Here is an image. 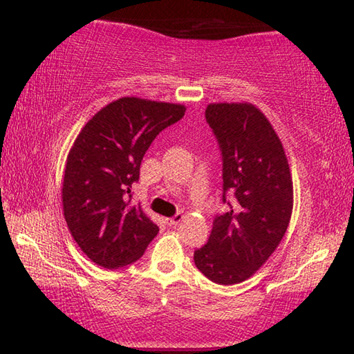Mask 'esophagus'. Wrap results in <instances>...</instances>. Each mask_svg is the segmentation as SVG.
Instances as JSON below:
<instances>
[{"instance_id":"34e87169","label":"esophagus","mask_w":354,"mask_h":354,"mask_svg":"<svg viewBox=\"0 0 354 354\" xmlns=\"http://www.w3.org/2000/svg\"><path fill=\"white\" fill-rule=\"evenodd\" d=\"M183 218H184V215H183V214H176L175 217L165 218V223L169 225V226H175V225H178V223H179V221H183Z\"/></svg>"}]
</instances>
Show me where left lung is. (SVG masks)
<instances>
[{"mask_svg":"<svg viewBox=\"0 0 354 354\" xmlns=\"http://www.w3.org/2000/svg\"><path fill=\"white\" fill-rule=\"evenodd\" d=\"M206 122L223 159V203L205 247L194 253L212 283L248 279L283 241L293 207V185L283 143L267 117L250 103H212Z\"/></svg>","mask_w":354,"mask_h":354,"instance_id":"8db88e82","label":"left lung"}]
</instances>
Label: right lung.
<instances>
[{"label":"right lung","mask_w":354,"mask_h":354,"mask_svg":"<svg viewBox=\"0 0 354 354\" xmlns=\"http://www.w3.org/2000/svg\"><path fill=\"white\" fill-rule=\"evenodd\" d=\"M184 112L183 104L123 97L100 109L77 134L65 165L64 217L97 266L112 270L136 262L159 232L131 200V187L156 136Z\"/></svg>","instance_id":"right-lung-1"}]
</instances>
